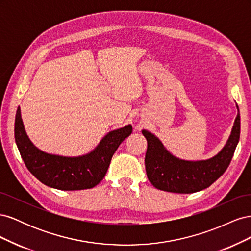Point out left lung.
Segmentation results:
<instances>
[{"instance_id": "1", "label": "left lung", "mask_w": 251, "mask_h": 251, "mask_svg": "<svg viewBox=\"0 0 251 251\" xmlns=\"http://www.w3.org/2000/svg\"><path fill=\"white\" fill-rule=\"evenodd\" d=\"M239 110V107L237 105ZM240 112L225 147L207 160L186 161L173 156L155 135L143 130L148 141L146 170L150 182L161 191L192 194L207 188L228 168L240 139Z\"/></svg>"}]
</instances>
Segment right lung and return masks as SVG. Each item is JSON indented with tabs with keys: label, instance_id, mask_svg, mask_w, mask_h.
Instances as JSON below:
<instances>
[{
	"label": "right lung",
	"instance_id": "right-lung-1",
	"mask_svg": "<svg viewBox=\"0 0 251 251\" xmlns=\"http://www.w3.org/2000/svg\"><path fill=\"white\" fill-rule=\"evenodd\" d=\"M132 131V126L127 125L105 135L91 153L63 157L47 154L33 146L25 132L20 107L14 123L17 146L29 172L45 185L60 191L92 188L100 183L107 174L114 153Z\"/></svg>",
	"mask_w": 251,
	"mask_h": 251
}]
</instances>
